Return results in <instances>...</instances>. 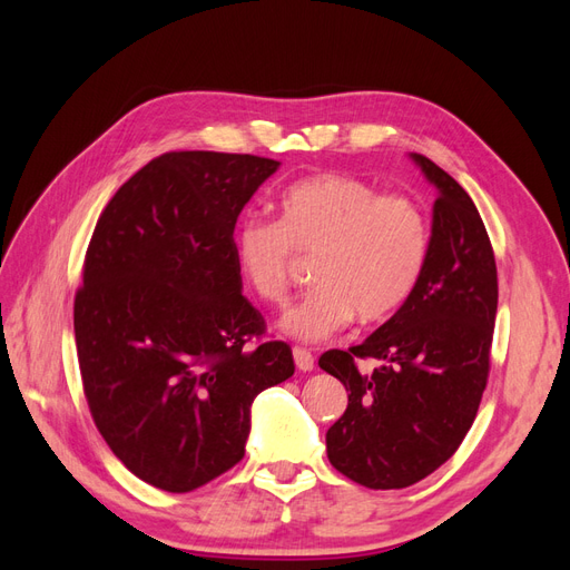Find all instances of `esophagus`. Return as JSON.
<instances>
[{
	"label": "esophagus",
	"mask_w": 570,
	"mask_h": 570,
	"mask_svg": "<svg viewBox=\"0 0 570 570\" xmlns=\"http://www.w3.org/2000/svg\"><path fill=\"white\" fill-rule=\"evenodd\" d=\"M292 356H295V366L299 371H314V354L308 350H302V347H295L292 350Z\"/></svg>",
	"instance_id": "34e87169"
}]
</instances>
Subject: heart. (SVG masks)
<instances>
[{
    "label": "heart",
    "instance_id": "heart-1",
    "mask_svg": "<svg viewBox=\"0 0 570 570\" xmlns=\"http://www.w3.org/2000/svg\"><path fill=\"white\" fill-rule=\"evenodd\" d=\"M278 223L245 218L235 230V262L254 295L283 304L292 254H314V292L283 314L281 331L299 342L340 333L354 316L387 321L411 297L428 258V220L416 202L377 195L366 180L321 174L287 185Z\"/></svg>",
    "mask_w": 570,
    "mask_h": 570
}]
</instances>
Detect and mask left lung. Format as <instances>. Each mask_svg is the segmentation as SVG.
<instances>
[{
	"mask_svg": "<svg viewBox=\"0 0 570 570\" xmlns=\"http://www.w3.org/2000/svg\"><path fill=\"white\" fill-rule=\"evenodd\" d=\"M438 189L419 285L390 321L318 366L347 390V411L325 433L335 469L371 490H400L450 459L488 385L497 264L469 193L423 154H409ZM356 357H373L371 374Z\"/></svg>",
	"mask_w": 570,
	"mask_h": 570,
	"instance_id": "8db88e82",
	"label": "left lung"
}]
</instances>
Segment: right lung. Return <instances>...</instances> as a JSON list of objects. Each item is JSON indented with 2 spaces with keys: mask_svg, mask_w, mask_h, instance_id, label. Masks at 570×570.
I'll list each match as a JSON object with an SVG mask.
<instances>
[{
  "mask_svg": "<svg viewBox=\"0 0 570 570\" xmlns=\"http://www.w3.org/2000/svg\"><path fill=\"white\" fill-rule=\"evenodd\" d=\"M281 161L170 151L118 187L85 256L73 327L92 419L126 469L193 492L245 456L258 392L295 373L262 342L233 230Z\"/></svg>",
  "mask_w": 570,
  "mask_h": 570,
  "instance_id": "1",
  "label": "right lung"
}]
</instances>
